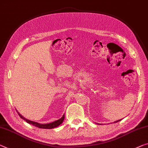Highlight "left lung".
Masks as SVG:
<instances>
[{"mask_svg": "<svg viewBox=\"0 0 148 148\" xmlns=\"http://www.w3.org/2000/svg\"><path fill=\"white\" fill-rule=\"evenodd\" d=\"M122 120V119H121ZM117 120V121H116V122H119V121H120V120Z\"/></svg>", "mask_w": 148, "mask_h": 148, "instance_id": "obj_1", "label": "left lung"}]
</instances>
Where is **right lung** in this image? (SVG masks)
I'll list each match as a JSON object with an SVG mask.
<instances>
[{"instance_id": "obj_1", "label": "right lung", "mask_w": 148, "mask_h": 148, "mask_svg": "<svg viewBox=\"0 0 148 148\" xmlns=\"http://www.w3.org/2000/svg\"><path fill=\"white\" fill-rule=\"evenodd\" d=\"M19 116L23 120H24L25 121H26L27 123H28L29 124H32L33 125V126H34L36 127H38V128H44V129H52V128H56V127L60 126L61 124H62V122L63 121V120H64V118H65V115L63 114V116L60 119H59L58 120H56V121H54L53 122H51V123H48V124H40V123H38V122H33V121H31V120H29L28 119H26L24 117L22 116L20 114L17 112Z\"/></svg>"}]
</instances>
